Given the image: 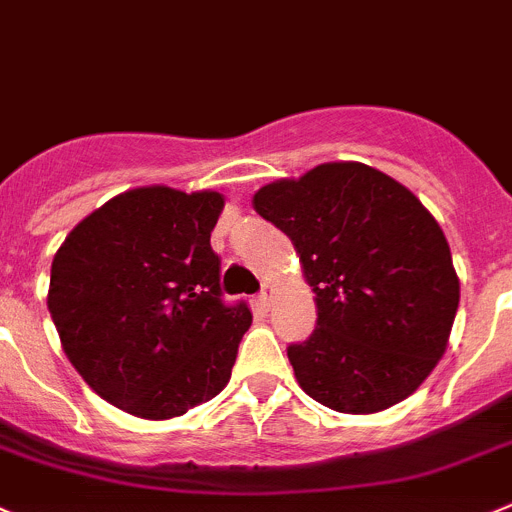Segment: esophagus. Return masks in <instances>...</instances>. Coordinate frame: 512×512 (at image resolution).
<instances>
[{"instance_id":"obj_1","label":"esophagus","mask_w":512,"mask_h":512,"mask_svg":"<svg viewBox=\"0 0 512 512\" xmlns=\"http://www.w3.org/2000/svg\"><path fill=\"white\" fill-rule=\"evenodd\" d=\"M270 300H272V288H270V285H265V288H262L260 293H257V298H255L257 308L267 310V308H270Z\"/></svg>"}]
</instances>
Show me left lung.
<instances>
[{"mask_svg":"<svg viewBox=\"0 0 512 512\" xmlns=\"http://www.w3.org/2000/svg\"><path fill=\"white\" fill-rule=\"evenodd\" d=\"M252 204L293 240L315 293V331L288 346L300 389L343 414H374L414 394L460 305L437 219L407 186L358 161L272 181Z\"/></svg>","mask_w":512,"mask_h":512,"instance_id":"left-lung-1","label":"left lung"}]
</instances>
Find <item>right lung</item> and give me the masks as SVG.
Segmentation results:
<instances>
[{
    "instance_id": "obj_1",
    "label": "right lung",
    "mask_w": 512,
    "mask_h": 512,
    "mask_svg": "<svg viewBox=\"0 0 512 512\" xmlns=\"http://www.w3.org/2000/svg\"><path fill=\"white\" fill-rule=\"evenodd\" d=\"M219 191L141 186L65 237L50 272L62 351L108 404L141 419L181 417L232 376L252 313L224 305L209 237Z\"/></svg>"
}]
</instances>
